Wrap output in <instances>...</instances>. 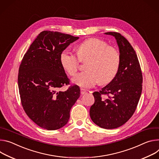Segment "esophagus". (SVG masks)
<instances>
[{
	"label": "esophagus",
	"mask_w": 159,
	"mask_h": 159,
	"mask_svg": "<svg viewBox=\"0 0 159 159\" xmlns=\"http://www.w3.org/2000/svg\"><path fill=\"white\" fill-rule=\"evenodd\" d=\"M86 93V90H85L84 89H81V95H84Z\"/></svg>",
	"instance_id": "obj_1"
}]
</instances>
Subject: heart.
<instances>
[{
	"instance_id": "heart-1",
	"label": "heart",
	"mask_w": 159,
	"mask_h": 159,
	"mask_svg": "<svg viewBox=\"0 0 159 159\" xmlns=\"http://www.w3.org/2000/svg\"><path fill=\"white\" fill-rule=\"evenodd\" d=\"M76 53L77 56L66 49L60 54L61 64L70 76L75 75L80 61L89 60L86 65V71L73 78L76 85L89 89L98 82L108 84L117 76L120 65V53L104 40L97 38L84 40L78 45Z\"/></svg>"
}]
</instances>
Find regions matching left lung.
<instances>
[{"mask_svg": "<svg viewBox=\"0 0 159 159\" xmlns=\"http://www.w3.org/2000/svg\"><path fill=\"white\" fill-rule=\"evenodd\" d=\"M117 40L120 65L116 78L99 92H93L95 102L90 116L104 129L123 125L132 117L142 91L143 76L136 52L128 40L117 32H107Z\"/></svg>", "mask_w": 159, "mask_h": 159, "instance_id": "obj_1", "label": "left lung"}]
</instances>
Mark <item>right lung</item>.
Segmentation results:
<instances>
[{"label":"right lung","instance_id":"right-lung-1","mask_svg":"<svg viewBox=\"0 0 159 159\" xmlns=\"http://www.w3.org/2000/svg\"><path fill=\"white\" fill-rule=\"evenodd\" d=\"M79 37L43 31L25 53L19 68L18 88L23 109L38 126L56 130L65 126L70 111L80 96V87L70 85L60 62V54Z\"/></svg>","mask_w":159,"mask_h":159}]
</instances>
